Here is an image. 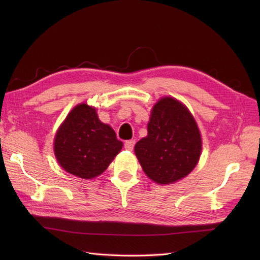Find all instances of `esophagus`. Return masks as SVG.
<instances>
[{"instance_id":"1","label":"esophagus","mask_w":260,"mask_h":260,"mask_svg":"<svg viewBox=\"0 0 260 260\" xmlns=\"http://www.w3.org/2000/svg\"><path fill=\"white\" fill-rule=\"evenodd\" d=\"M134 145H135V141H133V140L126 141V142H125V148H126V150H128V151L133 150Z\"/></svg>"}]
</instances>
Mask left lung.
Returning <instances> with one entry per match:
<instances>
[{"label":"left lung","mask_w":260,"mask_h":260,"mask_svg":"<svg viewBox=\"0 0 260 260\" xmlns=\"http://www.w3.org/2000/svg\"><path fill=\"white\" fill-rule=\"evenodd\" d=\"M148 134L136 143L135 154L148 178L169 184L184 178L201 154V135L189 110L165 97L152 109Z\"/></svg>","instance_id":"8db88e82"}]
</instances>
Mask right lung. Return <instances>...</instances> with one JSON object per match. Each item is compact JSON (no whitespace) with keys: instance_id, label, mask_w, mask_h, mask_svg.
Here are the masks:
<instances>
[{"instance_id":"1","label":"right lung","mask_w":260,"mask_h":260,"mask_svg":"<svg viewBox=\"0 0 260 260\" xmlns=\"http://www.w3.org/2000/svg\"><path fill=\"white\" fill-rule=\"evenodd\" d=\"M123 147L112 127L98 119L96 109L76 106L54 139V154L59 164L70 174L92 179L102 174Z\"/></svg>"}]
</instances>
